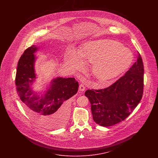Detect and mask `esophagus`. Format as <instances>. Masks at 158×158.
<instances>
[{
  "mask_svg": "<svg viewBox=\"0 0 158 158\" xmlns=\"http://www.w3.org/2000/svg\"><path fill=\"white\" fill-rule=\"evenodd\" d=\"M85 89H86V88L83 84H81L79 85V90H81V91H84Z\"/></svg>",
  "mask_w": 158,
  "mask_h": 158,
  "instance_id": "1",
  "label": "esophagus"
}]
</instances>
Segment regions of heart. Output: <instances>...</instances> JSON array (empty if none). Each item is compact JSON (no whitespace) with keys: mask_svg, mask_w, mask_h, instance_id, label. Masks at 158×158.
I'll return each instance as SVG.
<instances>
[{"mask_svg":"<svg viewBox=\"0 0 158 158\" xmlns=\"http://www.w3.org/2000/svg\"><path fill=\"white\" fill-rule=\"evenodd\" d=\"M133 59L130 50L118 41L108 39L85 43L79 55L75 52H69L65 55L66 62L76 69L82 67V59L93 64V73L102 83L124 72L131 64Z\"/></svg>","mask_w":158,"mask_h":158,"instance_id":"b5f03b06","label":"heart"}]
</instances>
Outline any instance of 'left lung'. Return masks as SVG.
<instances>
[{"label":"left lung","mask_w":158,"mask_h":158,"mask_svg":"<svg viewBox=\"0 0 158 158\" xmlns=\"http://www.w3.org/2000/svg\"><path fill=\"white\" fill-rule=\"evenodd\" d=\"M143 76V60L138 52L136 61L115 82L104 89L86 90L94 121L108 127L124 120L142 98Z\"/></svg>","instance_id":"1"}]
</instances>
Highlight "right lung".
Listing matches in <instances>:
<instances>
[{"label":"right lung","instance_id":"obj_1","mask_svg":"<svg viewBox=\"0 0 158 158\" xmlns=\"http://www.w3.org/2000/svg\"><path fill=\"white\" fill-rule=\"evenodd\" d=\"M37 49L32 45L20 57L15 77L16 89L31 118L43 127L53 129L66 120L69 114L67 100L77 93L79 83L73 77H57L53 80L44 97L40 98L33 94L30 83L35 79L34 53Z\"/></svg>","mask_w":158,"mask_h":158}]
</instances>
